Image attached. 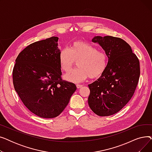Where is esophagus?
<instances>
[{
	"label": "esophagus",
	"mask_w": 152,
	"mask_h": 152,
	"mask_svg": "<svg viewBox=\"0 0 152 152\" xmlns=\"http://www.w3.org/2000/svg\"><path fill=\"white\" fill-rule=\"evenodd\" d=\"M83 86L82 85V84H76V87H77V89H79V88H81V87H82Z\"/></svg>",
	"instance_id": "esophagus-1"
}]
</instances>
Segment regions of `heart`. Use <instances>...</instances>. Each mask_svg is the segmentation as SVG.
Wrapping results in <instances>:
<instances>
[{
    "mask_svg": "<svg viewBox=\"0 0 152 152\" xmlns=\"http://www.w3.org/2000/svg\"><path fill=\"white\" fill-rule=\"evenodd\" d=\"M59 64L62 71H69L78 61L79 67L65 75L66 80L72 83H79L89 77L95 79L100 77L105 71L108 65V56L103 50L89 43L76 41L69 50L64 49L60 52Z\"/></svg>",
    "mask_w": 152,
    "mask_h": 152,
    "instance_id": "1",
    "label": "heart"
}]
</instances>
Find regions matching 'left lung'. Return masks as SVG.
<instances>
[{"label":"left lung","instance_id":"8db88e82","mask_svg":"<svg viewBox=\"0 0 152 152\" xmlns=\"http://www.w3.org/2000/svg\"><path fill=\"white\" fill-rule=\"evenodd\" d=\"M92 41L100 44L108 61L104 73L88 85V104L98 116H110L121 110L134 95L140 76L139 60L121 38L95 36Z\"/></svg>","mask_w":152,"mask_h":152}]
</instances>
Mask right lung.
Returning a JSON list of instances; mask_svg holds the SVG:
<instances>
[{
  "instance_id": "right-lung-1",
  "label": "right lung",
  "mask_w": 152,
  "mask_h": 152,
  "mask_svg": "<svg viewBox=\"0 0 152 152\" xmlns=\"http://www.w3.org/2000/svg\"><path fill=\"white\" fill-rule=\"evenodd\" d=\"M58 37L31 44L15 60L14 88L23 104L34 115L53 118L65 110L77 87L62 79Z\"/></svg>"
}]
</instances>
